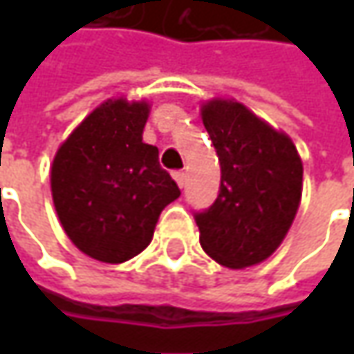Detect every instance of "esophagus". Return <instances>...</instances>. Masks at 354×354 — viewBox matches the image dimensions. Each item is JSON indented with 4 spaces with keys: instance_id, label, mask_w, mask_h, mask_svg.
Listing matches in <instances>:
<instances>
[{
    "instance_id": "obj_1",
    "label": "esophagus",
    "mask_w": 354,
    "mask_h": 354,
    "mask_svg": "<svg viewBox=\"0 0 354 354\" xmlns=\"http://www.w3.org/2000/svg\"><path fill=\"white\" fill-rule=\"evenodd\" d=\"M173 177H175L177 185H179V187L183 189L185 183H187V173H185V171H175V173H173Z\"/></svg>"
}]
</instances>
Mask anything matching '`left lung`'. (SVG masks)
Here are the masks:
<instances>
[{
  "label": "left lung",
  "instance_id": "obj_1",
  "mask_svg": "<svg viewBox=\"0 0 354 354\" xmlns=\"http://www.w3.org/2000/svg\"><path fill=\"white\" fill-rule=\"evenodd\" d=\"M221 161V189L195 212L203 250L226 268L264 262L286 238L301 201L304 165L293 142L234 100L201 108Z\"/></svg>",
  "mask_w": 354,
  "mask_h": 354
}]
</instances>
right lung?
<instances>
[{
	"label": "right lung",
	"instance_id": "obj_1",
	"mask_svg": "<svg viewBox=\"0 0 354 354\" xmlns=\"http://www.w3.org/2000/svg\"><path fill=\"white\" fill-rule=\"evenodd\" d=\"M149 104H100L53 159V203L66 236L86 256L122 264L147 248L161 211L181 195L143 143Z\"/></svg>",
	"mask_w": 354,
	"mask_h": 354
}]
</instances>
